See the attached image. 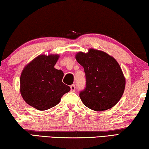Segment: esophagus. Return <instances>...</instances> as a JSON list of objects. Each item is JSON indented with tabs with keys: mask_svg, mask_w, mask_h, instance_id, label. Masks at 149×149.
<instances>
[{
	"mask_svg": "<svg viewBox=\"0 0 149 149\" xmlns=\"http://www.w3.org/2000/svg\"><path fill=\"white\" fill-rule=\"evenodd\" d=\"M70 89H71V91L74 92L75 90V85H72L71 86H70Z\"/></svg>",
	"mask_w": 149,
	"mask_h": 149,
	"instance_id": "34e87169",
	"label": "esophagus"
}]
</instances>
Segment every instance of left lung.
Returning <instances> with one entry per match:
<instances>
[{
	"label": "left lung",
	"instance_id": "left-lung-1",
	"mask_svg": "<svg viewBox=\"0 0 149 149\" xmlns=\"http://www.w3.org/2000/svg\"><path fill=\"white\" fill-rule=\"evenodd\" d=\"M75 59L84 68L86 87L79 97L87 108L95 111L108 110L117 104L124 92L125 79L119 64L101 50L90 49L79 52Z\"/></svg>",
	"mask_w": 149,
	"mask_h": 149
}]
</instances>
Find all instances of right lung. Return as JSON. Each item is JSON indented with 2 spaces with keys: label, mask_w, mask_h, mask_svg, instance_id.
Segmentation results:
<instances>
[{
  "label": "right lung",
  "mask_w": 149,
  "mask_h": 149,
  "mask_svg": "<svg viewBox=\"0 0 149 149\" xmlns=\"http://www.w3.org/2000/svg\"><path fill=\"white\" fill-rule=\"evenodd\" d=\"M58 54L39 55L26 65L20 76V93L29 105L46 110L60 102L70 87L62 82L64 73L54 68Z\"/></svg>",
  "instance_id": "1"
}]
</instances>
